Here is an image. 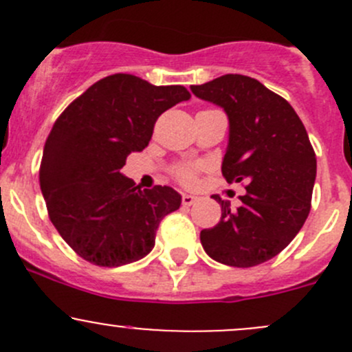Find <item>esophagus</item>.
I'll return each instance as SVG.
<instances>
[{
	"label": "esophagus",
	"mask_w": 352,
	"mask_h": 352,
	"mask_svg": "<svg viewBox=\"0 0 352 352\" xmlns=\"http://www.w3.org/2000/svg\"><path fill=\"white\" fill-rule=\"evenodd\" d=\"M196 201H197L196 196H190V194H182V204L186 206V208L196 204Z\"/></svg>",
	"instance_id": "34e87169"
}]
</instances>
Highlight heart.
Masks as SVG:
<instances>
[{"instance_id":"b5f03b06","label":"heart","mask_w":352,"mask_h":352,"mask_svg":"<svg viewBox=\"0 0 352 352\" xmlns=\"http://www.w3.org/2000/svg\"><path fill=\"white\" fill-rule=\"evenodd\" d=\"M199 166L196 165H182L175 170V177L186 186H190V184L196 182Z\"/></svg>"}]
</instances>
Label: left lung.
I'll list each match as a JSON object with an SVG mask.
<instances>
[{
  "mask_svg": "<svg viewBox=\"0 0 352 352\" xmlns=\"http://www.w3.org/2000/svg\"><path fill=\"white\" fill-rule=\"evenodd\" d=\"M190 90L226 112L223 177L247 184L236 209L212 196L221 204V219L202 230L201 243L221 264L254 267L285 250L307 221L317 177L315 151L294 109L255 78L225 74Z\"/></svg>",
  "mask_w": 352,
  "mask_h": 352,
  "instance_id": "left-lung-1",
  "label": "left lung"
}]
</instances>
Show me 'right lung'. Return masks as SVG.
<instances>
[{
  "label": "right lung",
  "instance_id": "right-lung-1",
  "mask_svg": "<svg viewBox=\"0 0 352 352\" xmlns=\"http://www.w3.org/2000/svg\"><path fill=\"white\" fill-rule=\"evenodd\" d=\"M189 98L180 85L155 87L117 73L91 85L58 117L38 180L52 225L81 258L119 267L153 250L160 221L182 197L168 186L141 189L120 168L127 155L148 146L156 119Z\"/></svg>",
  "mask_w": 352,
  "mask_h": 352
}]
</instances>
